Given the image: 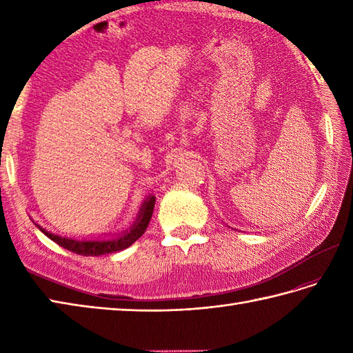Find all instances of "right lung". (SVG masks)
<instances>
[{"label": "right lung", "instance_id": "obj_1", "mask_svg": "<svg viewBox=\"0 0 353 353\" xmlns=\"http://www.w3.org/2000/svg\"><path fill=\"white\" fill-rule=\"evenodd\" d=\"M154 201H156L154 196H148L144 201H142L139 212L132 226L129 229L123 230L121 234H115L114 236H108V238H101V236L91 238V239L68 238L59 234H52V232L42 228L41 224H37L34 221L33 223L43 235H47L51 241H54L56 244L63 247V249L77 254H83V256H100V254H108V253H114V252L127 249V247L132 245L142 234H144L150 220H152Z\"/></svg>", "mask_w": 353, "mask_h": 353}]
</instances>
